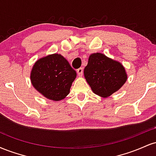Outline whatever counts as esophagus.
Here are the masks:
<instances>
[{
  "label": "esophagus",
  "mask_w": 156,
  "mask_h": 156,
  "mask_svg": "<svg viewBox=\"0 0 156 156\" xmlns=\"http://www.w3.org/2000/svg\"><path fill=\"white\" fill-rule=\"evenodd\" d=\"M83 68H79V69H77V73H78V76L79 77H81L83 76Z\"/></svg>",
  "instance_id": "34e87169"
}]
</instances>
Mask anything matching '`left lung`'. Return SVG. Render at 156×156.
Segmentation results:
<instances>
[{
	"mask_svg": "<svg viewBox=\"0 0 156 156\" xmlns=\"http://www.w3.org/2000/svg\"><path fill=\"white\" fill-rule=\"evenodd\" d=\"M83 73L92 92L102 98L112 95L128 79L125 67L120 62L101 53L89 55Z\"/></svg>",
	"mask_w": 156,
	"mask_h": 156,
	"instance_id": "8db88e82",
	"label": "left lung"
}]
</instances>
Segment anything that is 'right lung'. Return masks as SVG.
Wrapping results in <instances>:
<instances>
[{
  "label": "right lung",
  "instance_id": "1",
  "mask_svg": "<svg viewBox=\"0 0 156 156\" xmlns=\"http://www.w3.org/2000/svg\"><path fill=\"white\" fill-rule=\"evenodd\" d=\"M76 72L61 54L53 53L39 58L31 71L33 87L44 98L60 101L69 94Z\"/></svg>",
  "mask_w": 156,
  "mask_h": 156
}]
</instances>
